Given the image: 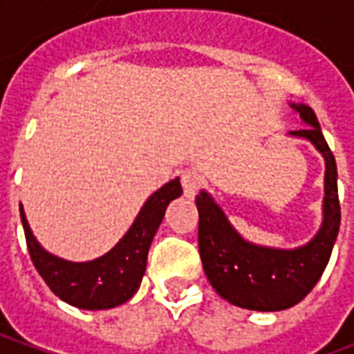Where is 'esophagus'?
Wrapping results in <instances>:
<instances>
[{"mask_svg":"<svg viewBox=\"0 0 354 354\" xmlns=\"http://www.w3.org/2000/svg\"><path fill=\"white\" fill-rule=\"evenodd\" d=\"M182 187H184V195L187 199H193L195 193L199 189V176L193 170H184L182 172Z\"/></svg>","mask_w":354,"mask_h":354,"instance_id":"1","label":"esophagus"}]
</instances>
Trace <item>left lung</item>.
I'll return each mask as SVG.
<instances>
[{"label":"left lung","mask_w":354,"mask_h":354,"mask_svg":"<svg viewBox=\"0 0 354 354\" xmlns=\"http://www.w3.org/2000/svg\"><path fill=\"white\" fill-rule=\"evenodd\" d=\"M305 129L290 131V138L307 140L324 159L322 223L315 237L296 248L256 245L231 225L214 197L201 189L195 199L199 210V254L212 288L250 311H284L299 304L319 282L334 248L342 210L337 199V167L317 115L309 106L290 102Z\"/></svg>","instance_id":"8db88e82"}]
</instances>
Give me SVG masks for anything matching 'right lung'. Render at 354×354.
Wrapping results in <instances>:
<instances>
[{"instance_id":"1","label":"right lung","mask_w":354,"mask_h":354,"mask_svg":"<svg viewBox=\"0 0 354 354\" xmlns=\"http://www.w3.org/2000/svg\"><path fill=\"white\" fill-rule=\"evenodd\" d=\"M180 195V178L170 180L169 184L149 195L121 241L109 252L91 261H70L47 252L34 237L26 212L20 205V220L26 233L28 252L43 281L62 301L88 311L117 307L129 301L140 288L142 277L146 273L151 241L161 225L170 201L178 199Z\"/></svg>"}]
</instances>
